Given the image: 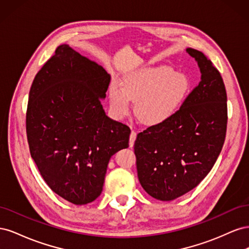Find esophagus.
I'll list each match as a JSON object with an SVG mask.
<instances>
[{
    "mask_svg": "<svg viewBox=\"0 0 249 249\" xmlns=\"http://www.w3.org/2000/svg\"><path fill=\"white\" fill-rule=\"evenodd\" d=\"M136 137H137V134H136V132L132 131V133H131V136H130V142H129L130 147H133V146H134V143H135V140H136Z\"/></svg>",
    "mask_w": 249,
    "mask_h": 249,
    "instance_id": "1",
    "label": "esophagus"
}]
</instances>
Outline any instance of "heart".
I'll use <instances>...</instances> for the list:
<instances>
[{
  "label": "heart",
  "mask_w": 249,
  "mask_h": 249,
  "mask_svg": "<svg viewBox=\"0 0 249 249\" xmlns=\"http://www.w3.org/2000/svg\"><path fill=\"white\" fill-rule=\"evenodd\" d=\"M191 90L186 74L169 66L147 67L126 74L123 87L112 83L110 103L114 114L122 118L136 101L135 113L142 123L159 124L170 119L183 106Z\"/></svg>",
  "instance_id": "heart-1"
}]
</instances>
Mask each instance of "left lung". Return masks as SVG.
<instances>
[{
	"instance_id": "left-lung-1",
	"label": "left lung",
	"mask_w": 249,
	"mask_h": 249,
	"mask_svg": "<svg viewBox=\"0 0 249 249\" xmlns=\"http://www.w3.org/2000/svg\"><path fill=\"white\" fill-rule=\"evenodd\" d=\"M186 52L197 62L200 82L175 116L139 133L134 144L142 188L163 201L182 196L207 177L227 133V91L219 71L201 52Z\"/></svg>"
}]
</instances>
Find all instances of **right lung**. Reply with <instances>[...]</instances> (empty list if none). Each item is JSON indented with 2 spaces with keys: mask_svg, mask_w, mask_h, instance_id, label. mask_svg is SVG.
I'll use <instances>...</instances> for the list:
<instances>
[{
  "mask_svg": "<svg viewBox=\"0 0 249 249\" xmlns=\"http://www.w3.org/2000/svg\"><path fill=\"white\" fill-rule=\"evenodd\" d=\"M109 83L103 66L61 44L30 89V154L48 186L73 205L100 196L111 157L129 147L130 127L102 106Z\"/></svg>",
  "mask_w": 249,
  "mask_h": 249,
  "instance_id": "1",
  "label": "right lung"
}]
</instances>
